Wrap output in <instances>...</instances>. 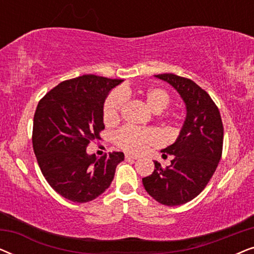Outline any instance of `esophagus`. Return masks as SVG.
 Listing matches in <instances>:
<instances>
[{"label":"esophagus","mask_w":254,"mask_h":254,"mask_svg":"<svg viewBox=\"0 0 254 254\" xmlns=\"http://www.w3.org/2000/svg\"><path fill=\"white\" fill-rule=\"evenodd\" d=\"M125 158H126V161H130V159H137L136 156H133V155H129V154H127L126 156H125Z\"/></svg>","instance_id":"esophagus-1"}]
</instances>
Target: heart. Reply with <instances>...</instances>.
<instances>
[{
  "label": "heart",
  "instance_id": "obj_1",
  "mask_svg": "<svg viewBox=\"0 0 254 254\" xmlns=\"http://www.w3.org/2000/svg\"><path fill=\"white\" fill-rule=\"evenodd\" d=\"M129 91L126 89H117L107 97L103 109V119L106 125H116L120 120L121 111L127 102ZM144 102L156 113L162 112L171 103V96L162 88H150L142 93ZM117 145L124 150L140 154L148 148L161 143V135L152 128H138L125 126L114 135Z\"/></svg>",
  "mask_w": 254,
  "mask_h": 254
}]
</instances>
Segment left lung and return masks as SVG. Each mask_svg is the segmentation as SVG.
Masks as SVG:
<instances>
[{
	"instance_id": "left-lung-1",
	"label": "left lung",
	"mask_w": 254,
	"mask_h": 254,
	"mask_svg": "<svg viewBox=\"0 0 254 254\" xmlns=\"http://www.w3.org/2000/svg\"><path fill=\"white\" fill-rule=\"evenodd\" d=\"M155 76L179 92L187 116L177 141L162 150L164 158L172 156L171 164L162 168L155 161L154 172L142 182L157 202L179 206L199 195L213 177L223 150V124L216 104L192 79L175 74Z\"/></svg>"
}]
</instances>
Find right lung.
Here are the masks:
<instances>
[{
    "label": "right lung",
    "instance_id": "add662e5",
    "mask_svg": "<svg viewBox=\"0 0 254 254\" xmlns=\"http://www.w3.org/2000/svg\"><path fill=\"white\" fill-rule=\"evenodd\" d=\"M123 79L83 75L61 82L38 103L32 144L38 164L52 189L74 202H89L109 189L120 151L97 158L86 154L104 130L103 107L110 90Z\"/></svg>",
    "mask_w": 254,
    "mask_h": 254
}]
</instances>
